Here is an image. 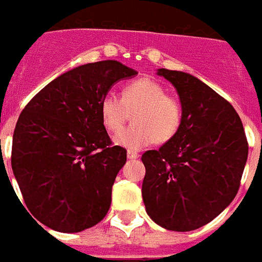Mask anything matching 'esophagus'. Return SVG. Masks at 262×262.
Masks as SVG:
<instances>
[{
	"label": "esophagus",
	"instance_id": "esophagus-1",
	"mask_svg": "<svg viewBox=\"0 0 262 262\" xmlns=\"http://www.w3.org/2000/svg\"><path fill=\"white\" fill-rule=\"evenodd\" d=\"M127 157H128V160H137V158H139V154H138L137 151H131V150H128Z\"/></svg>",
	"mask_w": 262,
	"mask_h": 262
}]
</instances>
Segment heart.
<instances>
[{
  "instance_id": "b5f03b06",
  "label": "heart",
  "mask_w": 262,
  "mask_h": 262,
  "mask_svg": "<svg viewBox=\"0 0 262 262\" xmlns=\"http://www.w3.org/2000/svg\"><path fill=\"white\" fill-rule=\"evenodd\" d=\"M102 124L111 133H118L125 121L134 124L115 137V143L131 151L141 150L156 141L166 143L174 137L183 121V106L177 98L167 96L161 83L141 78L128 83L121 98L108 93L101 100Z\"/></svg>"
}]
</instances>
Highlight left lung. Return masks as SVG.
Segmentation results:
<instances>
[{
    "mask_svg": "<svg viewBox=\"0 0 262 262\" xmlns=\"http://www.w3.org/2000/svg\"><path fill=\"white\" fill-rule=\"evenodd\" d=\"M176 88L183 121L174 137L142 156V198L157 225L192 231L210 223L233 202L248 160L239 116L227 100L193 77L158 69Z\"/></svg>",
    "mask_w": 262,
    "mask_h": 262,
    "instance_id": "left-lung-1",
    "label": "left lung"
}]
</instances>
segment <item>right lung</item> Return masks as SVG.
<instances>
[{"label": "right lung", "mask_w": 262, "mask_h": 262, "mask_svg": "<svg viewBox=\"0 0 262 262\" xmlns=\"http://www.w3.org/2000/svg\"><path fill=\"white\" fill-rule=\"evenodd\" d=\"M137 74L118 60L82 64L46 85L23 110L12 169L29 212L51 230L79 233L110 210L127 150L112 146L100 106L115 83Z\"/></svg>", "instance_id": "obj_1"}]
</instances>
